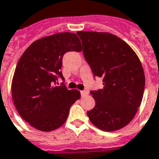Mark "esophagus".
<instances>
[{
  "instance_id": "obj_1",
  "label": "esophagus",
  "mask_w": 159,
  "mask_h": 159,
  "mask_svg": "<svg viewBox=\"0 0 159 159\" xmlns=\"http://www.w3.org/2000/svg\"><path fill=\"white\" fill-rule=\"evenodd\" d=\"M88 92L87 91H81V95L82 96H85V95H87L88 94Z\"/></svg>"
}]
</instances>
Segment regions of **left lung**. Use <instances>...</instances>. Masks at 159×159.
Returning a JSON list of instances; mask_svg holds the SVG:
<instances>
[{
	"label": "left lung",
	"instance_id": "8db88e82",
	"mask_svg": "<svg viewBox=\"0 0 159 159\" xmlns=\"http://www.w3.org/2000/svg\"><path fill=\"white\" fill-rule=\"evenodd\" d=\"M82 52L103 88L91 91L94 108L88 111L93 125L106 132L130 123L140 106L145 87L144 71L133 50L118 36L107 32L77 31Z\"/></svg>",
	"mask_w": 159,
	"mask_h": 159
}]
</instances>
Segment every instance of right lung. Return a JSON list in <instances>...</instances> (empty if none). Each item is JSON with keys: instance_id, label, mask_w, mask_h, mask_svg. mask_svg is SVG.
Listing matches in <instances>:
<instances>
[{"instance_id": "add662e5", "label": "right lung", "mask_w": 159, "mask_h": 159, "mask_svg": "<svg viewBox=\"0 0 159 159\" xmlns=\"http://www.w3.org/2000/svg\"><path fill=\"white\" fill-rule=\"evenodd\" d=\"M81 52L74 33L61 32L35 41L16 67L11 84L12 99L20 117L37 130L50 132L60 128L72 104L81 98L77 90L56 86L62 57L67 52Z\"/></svg>"}]
</instances>
